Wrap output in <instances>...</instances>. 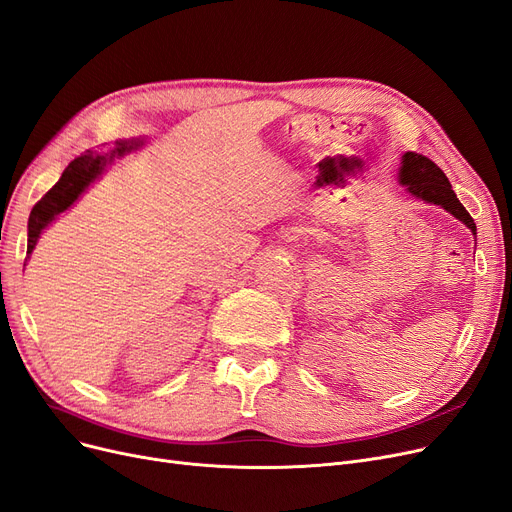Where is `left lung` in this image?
Here are the masks:
<instances>
[{"instance_id": "left-lung-1", "label": "left lung", "mask_w": 512, "mask_h": 512, "mask_svg": "<svg viewBox=\"0 0 512 512\" xmlns=\"http://www.w3.org/2000/svg\"><path fill=\"white\" fill-rule=\"evenodd\" d=\"M399 184L406 186V190L414 198H420V201L431 203V205H439L441 209H446L456 219H460L462 224L469 228L473 234H477V226H475L473 217L458 201V196L452 190V184L446 177V173H443L431 159L422 157V154H416V152L402 154V167H399Z\"/></svg>"}]
</instances>
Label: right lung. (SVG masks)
<instances>
[{
  "mask_svg": "<svg viewBox=\"0 0 512 512\" xmlns=\"http://www.w3.org/2000/svg\"><path fill=\"white\" fill-rule=\"evenodd\" d=\"M140 146H142L140 140L117 142V146L110 152L98 154V152L87 150L85 154H81V157L71 161L69 167L62 171L60 180L52 186V190H48V194L41 198L29 215L27 253H33L41 232L46 230L60 213L69 209L77 198L90 188V184L98 180L110 163H115V159L119 157H125V154L131 150H138Z\"/></svg>",
  "mask_w": 512,
  "mask_h": 512,
  "instance_id": "right-lung-1",
  "label": "right lung"
}]
</instances>
